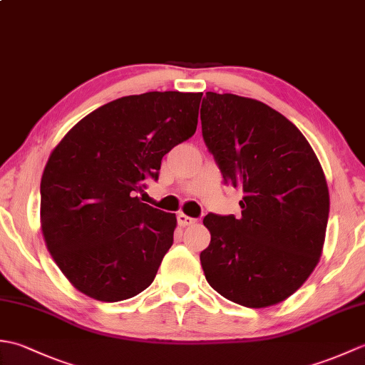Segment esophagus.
<instances>
[{
  "instance_id": "obj_1",
  "label": "esophagus",
  "mask_w": 365,
  "mask_h": 365,
  "mask_svg": "<svg viewBox=\"0 0 365 365\" xmlns=\"http://www.w3.org/2000/svg\"><path fill=\"white\" fill-rule=\"evenodd\" d=\"M177 222H178V226L187 227V226H191V224H195L196 220L191 218V216L183 215V213H178V215H177Z\"/></svg>"
}]
</instances>
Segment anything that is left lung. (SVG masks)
Returning a JSON list of instances; mask_svg holds the SVG:
<instances>
[{
    "label": "left lung",
    "mask_w": 365,
    "mask_h": 365,
    "mask_svg": "<svg viewBox=\"0 0 365 365\" xmlns=\"http://www.w3.org/2000/svg\"><path fill=\"white\" fill-rule=\"evenodd\" d=\"M200 120L224 182L245 192L242 218H204L207 282L245 307L279 304L320 260L329 215L320 161L301 131L259 100L207 92Z\"/></svg>",
    "instance_id": "8db88e82"
}]
</instances>
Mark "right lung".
<instances>
[{"label":"right lung","instance_id":"right-lung-1","mask_svg":"<svg viewBox=\"0 0 365 365\" xmlns=\"http://www.w3.org/2000/svg\"><path fill=\"white\" fill-rule=\"evenodd\" d=\"M197 92L122 97L83 118L54 147L41 180L46 247L76 290L105 302L149 287L177 218L136 196L197 127Z\"/></svg>","mask_w":365,"mask_h":365}]
</instances>
